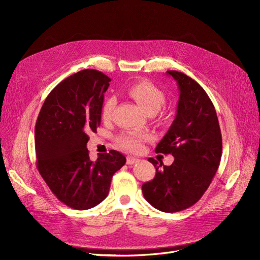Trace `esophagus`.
I'll return each instance as SVG.
<instances>
[{"label":"esophagus","instance_id":"obj_1","mask_svg":"<svg viewBox=\"0 0 260 260\" xmlns=\"http://www.w3.org/2000/svg\"><path fill=\"white\" fill-rule=\"evenodd\" d=\"M139 161H140V159L137 158V157H133V156H128L127 157V164L128 165H133V164H137Z\"/></svg>","mask_w":260,"mask_h":260}]
</instances>
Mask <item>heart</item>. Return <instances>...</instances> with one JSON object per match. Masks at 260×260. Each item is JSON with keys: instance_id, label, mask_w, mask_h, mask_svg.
<instances>
[{"instance_id": "heart-1", "label": "heart", "mask_w": 260, "mask_h": 260, "mask_svg": "<svg viewBox=\"0 0 260 260\" xmlns=\"http://www.w3.org/2000/svg\"><path fill=\"white\" fill-rule=\"evenodd\" d=\"M129 95L143 108V111L153 115L161 108L165 103V94L155 84L147 80H140L132 83L127 89ZM116 105V98L109 96L102 106V117L104 120L111 119L113 111ZM147 133L138 132H123L116 139V143L123 149L130 152H139L142 148V144L149 140Z\"/></svg>"}]
</instances>
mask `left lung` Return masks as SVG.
Segmentation results:
<instances>
[{"instance_id": "1", "label": "left lung", "mask_w": 260, "mask_h": 260, "mask_svg": "<svg viewBox=\"0 0 260 260\" xmlns=\"http://www.w3.org/2000/svg\"><path fill=\"white\" fill-rule=\"evenodd\" d=\"M180 91L177 115L155 152L171 154L170 166L148 158L155 178L143 183L145 200L165 212L191 207L206 192L218 170L222 138L214 104L202 86L183 73L168 70Z\"/></svg>"}]
</instances>
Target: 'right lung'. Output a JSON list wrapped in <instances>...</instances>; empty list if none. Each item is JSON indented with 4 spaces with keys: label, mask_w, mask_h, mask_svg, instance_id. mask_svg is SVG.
Here are the masks:
<instances>
[{
    "label": "right lung",
    "mask_w": 260,
    "mask_h": 260,
    "mask_svg": "<svg viewBox=\"0 0 260 260\" xmlns=\"http://www.w3.org/2000/svg\"><path fill=\"white\" fill-rule=\"evenodd\" d=\"M112 79L84 69L51 91L38 116L35 131L37 166L52 193L77 210L90 209L108 195L112 178L125 157L111 149L92 161L89 133L101 124L104 93Z\"/></svg>",
    "instance_id": "obj_1"
}]
</instances>
